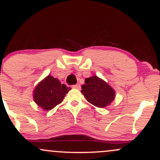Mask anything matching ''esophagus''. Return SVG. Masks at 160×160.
I'll use <instances>...</instances> for the list:
<instances>
[{
    "instance_id": "1",
    "label": "esophagus",
    "mask_w": 160,
    "mask_h": 160,
    "mask_svg": "<svg viewBox=\"0 0 160 160\" xmlns=\"http://www.w3.org/2000/svg\"><path fill=\"white\" fill-rule=\"evenodd\" d=\"M72 88H74V89H80V84H76V85H73Z\"/></svg>"
}]
</instances>
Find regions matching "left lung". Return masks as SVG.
<instances>
[{
	"mask_svg": "<svg viewBox=\"0 0 160 160\" xmlns=\"http://www.w3.org/2000/svg\"><path fill=\"white\" fill-rule=\"evenodd\" d=\"M81 92L88 102L98 108L106 107L115 98L114 90L97 76L86 79Z\"/></svg>",
	"mask_w": 160,
	"mask_h": 160,
	"instance_id": "1",
	"label": "left lung"
}]
</instances>
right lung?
<instances>
[{
    "label": "right lung",
    "instance_id": "obj_1",
    "mask_svg": "<svg viewBox=\"0 0 160 160\" xmlns=\"http://www.w3.org/2000/svg\"><path fill=\"white\" fill-rule=\"evenodd\" d=\"M71 88L62 84L58 79L47 76L37 86L34 92V100L40 107L49 111L61 103Z\"/></svg>",
    "mask_w": 160,
    "mask_h": 160
}]
</instances>
